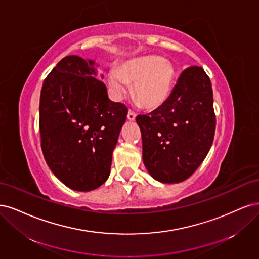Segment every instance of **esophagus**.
I'll list each match as a JSON object with an SVG mask.
<instances>
[{
	"instance_id": "esophagus-1",
	"label": "esophagus",
	"mask_w": 259,
	"mask_h": 259,
	"mask_svg": "<svg viewBox=\"0 0 259 259\" xmlns=\"http://www.w3.org/2000/svg\"><path fill=\"white\" fill-rule=\"evenodd\" d=\"M127 118L130 120V121H133L136 119V114L133 113L132 111H129L128 112V115H127Z\"/></svg>"
}]
</instances>
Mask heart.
Returning a JSON list of instances; mask_svg holds the SVG:
<instances>
[{"label":"heart","mask_w":259,"mask_h":259,"mask_svg":"<svg viewBox=\"0 0 259 259\" xmlns=\"http://www.w3.org/2000/svg\"><path fill=\"white\" fill-rule=\"evenodd\" d=\"M175 71L172 64L159 56L147 55L123 62L118 70L108 73V86L115 99L120 100L133 85L137 102L148 110L160 107L169 99Z\"/></svg>","instance_id":"b5f03b06"}]
</instances>
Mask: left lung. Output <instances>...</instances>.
Wrapping results in <instances>:
<instances>
[{"label":"left lung","mask_w":259,"mask_h":259,"mask_svg":"<svg viewBox=\"0 0 259 259\" xmlns=\"http://www.w3.org/2000/svg\"><path fill=\"white\" fill-rule=\"evenodd\" d=\"M136 120L151 177L164 184L185 181L202 163L214 140L210 78L200 66L187 68L165 103Z\"/></svg>","instance_id":"1"}]
</instances>
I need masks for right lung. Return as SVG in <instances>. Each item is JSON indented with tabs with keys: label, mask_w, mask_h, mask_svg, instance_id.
I'll list each match as a JSON object with an SVG mask.
<instances>
[{
	"label": "right lung",
	"mask_w": 259,
	"mask_h": 259,
	"mask_svg": "<svg viewBox=\"0 0 259 259\" xmlns=\"http://www.w3.org/2000/svg\"><path fill=\"white\" fill-rule=\"evenodd\" d=\"M94 60L68 56L43 82L39 99L40 146L49 169L65 186L90 191L111 171L128 108L107 97ZM103 77V76H102Z\"/></svg>",
	"instance_id": "right-lung-1"
}]
</instances>
